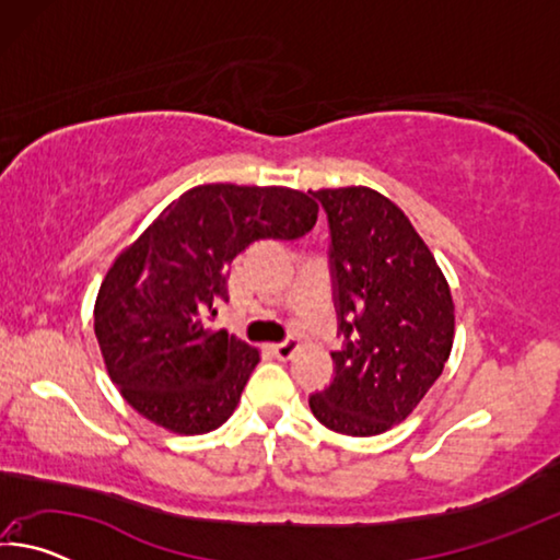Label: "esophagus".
Listing matches in <instances>:
<instances>
[{
  "instance_id": "1",
  "label": "esophagus",
  "mask_w": 560,
  "mask_h": 560,
  "mask_svg": "<svg viewBox=\"0 0 560 560\" xmlns=\"http://www.w3.org/2000/svg\"><path fill=\"white\" fill-rule=\"evenodd\" d=\"M296 350H299V338H293V336L283 338L281 343H273L271 346V353L277 355L279 360H289L293 353H296Z\"/></svg>"
}]
</instances>
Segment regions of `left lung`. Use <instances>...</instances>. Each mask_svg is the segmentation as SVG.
Wrapping results in <instances>:
<instances>
[{
  "mask_svg": "<svg viewBox=\"0 0 560 560\" xmlns=\"http://www.w3.org/2000/svg\"><path fill=\"white\" fill-rule=\"evenodd\" d=\"M328 220V267L343 346L334 381L308 397L328 430L371 438L402 422L442 375L454 303L428 244L368 187L311 192Z\"/></svg>",
  "mask_w": 560,
  "mask_h": 560,
  "instance_id": "8db88e82",
  "label": "left lung"
}]
</instances>
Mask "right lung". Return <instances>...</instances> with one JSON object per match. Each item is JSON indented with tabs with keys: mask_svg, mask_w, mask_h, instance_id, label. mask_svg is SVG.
Returning a JSON list of instances; mask_svg holds the SVG:
<instances>
[{
	"mask_svg": "<svg viewBox=\"0 0 560 560\" xmlns=\"http://www.w3.org/2000/svg\"><path fill=\"white\" fill-rule=\"evenodd\" d=\"M318 205L289 187L200 185L179 195L113 261L93 311L110 381L160 428L205 434L230 420L259 350L207 314L230 264L261 240H299ZM212 320V318H210Z\"/></svg>",
	"mask_w": 560,
	"mask_h": 560,
	"instance_id": "1",
	"label": "right lung"
}]
</instances>
